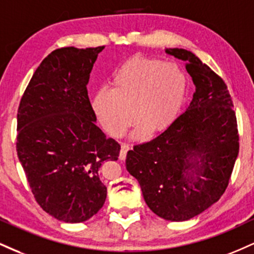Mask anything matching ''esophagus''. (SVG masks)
<instances>
[{"label": "esophagus", "mask_w": 254, "mask_h": 254, "mask_svg": "<svg viewBox=\"0 0 254 254\" xmlns=\"http://www.w3.org/2000/svg\"><path fill=\"white\" fill-rule=\"evenodd\" d=\"M129 149H130L129 145L125 144V143H122L121 152H119V158H121V160H125V157H127V152Z\"/></svg>", "instance_id": "34e87169"}]
</instances>
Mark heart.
<instances>
[{
  "label": "heart",
  "mask_w": 254,
  "mask_h": 254,
  "mask_svg": "<svg viewBox=\"0 0 254 254\" xmlns=\"http://www.w3.org/2000/svg\"><path fill=\"white\" fill-rule=\"evenodd\" d=\"M186 92L187 75L177 64L136 57L116 71L111 88L97 91L92 110L109 135H123L133 116L138 121L135 137L145 131L152 135L174 123Z\"/></svg>",
  "instance_id": "obj_1"
}]
</instances>
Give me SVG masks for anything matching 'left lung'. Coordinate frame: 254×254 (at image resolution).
<instances>
[{
	"instance_id": "obj_1",
	"label": "left lung",
	"mask_w": 254,
	"mask_h": 254,
	"mask_svg": "<svg viewBox=\"0 0 254 254\" xmlns=\"http://www.w3.org/2000/svg\"><path fill=\"white\" fill-rule=\"evenodd\" d=\"M166 53L186 63L195 85L193 99L169 127L127 151L125 166L155 214L187 221L225 193L239 135L224 80L190 51L166 48Z\"/></svg>"
}]
</instances>
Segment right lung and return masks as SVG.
<instances>
[{
  "label": "right lung",
  "instance_id": "add662e5",
  "mask_svg": "<svg viewBox=\"0 0 254 254\" xmlns=\"http://www.w3.org/2000/svg\"><path fill=\"white\" fill-rule=\"evenodd\" d=\"M104 46L59 48L42 60L17 111V156L35 200L60 221L78 224L106 198L99 168L121 145L96 125L87 84Z\"/></svg>",
  "mask_w": 254,
  "mask_h": 254
}]
</instances>
